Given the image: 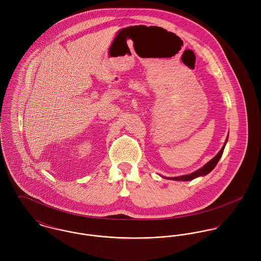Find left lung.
I'll return each mask as SVG.
<instances>
[{
    "label": "left lung",
    "instance_id": "1",
    "mask_svg": "<svg viewBox=\"0 0 261 261\" xmlns=\"http://www.w3.org/2000/svg\"><path fill=\"white\" fill-rule=\"evenodd\" d=\"M227 141H228V137H227V139H226V141H225V143H224L222 149L219 150V152H218L212 160H210L207 164H205L202 168H200L199 170H197V171H195V172H193V173H191V174H189V175L179 176V177H165V178L168 179V180H174V181H191V180H194V179H196V178H198V177H203V176L208 175V174L216 167V165L218 164L220 158L222 156L224 148H225V146H226ZM162 177H164V176H162Z\"/></svg>",
    "mask_w": 261,
    "mask_h": 261
}]
</instances>
